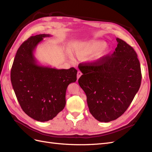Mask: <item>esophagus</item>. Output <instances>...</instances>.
Segmentation results:
<instances>
[{
    "mask_svg": "<svg viewBox=\"0 0 152 152\" xmlns=\"http://www.w3.org/2000/svg\"><path fill=\"white\" fill-rule=\"evenodd\" d=\"M81 75H82V73L80 71L78 72H77V80L79 79V78L81 77Z\"/></svg>",
    "mask_w": 152,
    "mask_h": 152,
    "instance_id": "obj_1",
    "label": "esophagus"
}]
</instances>
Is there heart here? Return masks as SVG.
Returning a JSON list of instances; mask_svg holds the SVG:
<instances>
[{"label":"heart","mask_w":152,"mask_h":152,"mask_svg":"<svg viewBox=\"0 0 152 152\" xmlns=\"http://www.w3.org/2000/svg\"><path fill=\"white\" fill-rule=\"evenodd\" d=\"M107 42L102 40H93L78 44L75 48V53L79 58H85L95 53L91 59L94 65H99L108 56L110 49L105 47Z\"/></svg>","instance_id":"1"}]
</instances>
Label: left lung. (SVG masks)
<instances>
[{"instance_id": "obj_1", "label": "left lung", "mask_w": 152, "mask_h": 152, "mask_svg": "<svg viewBox=\"0 0 152 152\" xmlns=\"http://www.w3.org/2000/svg\"><path fill=\"white\" fill-rule=\"evenodd\" d=\"M114 53L99 65L84 63L79 84L87 96L89 112L96 120L108 122L126 111L138 91L141 72L137 54L125 41L117 38Z\"/></svg>"}]
</instances>
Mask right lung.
Here are the masks:
<instances>
[{
    "mask_svg": "<svg viewBox=\"0 0 152 152\" xmlns=\"http://www.w3.org/2000/svg\"><path fill=\"white\" fill-rule=\"evenodd\" d=\"M49 34L31 36L18 49L11 72L14 91L22 110L39 122H47L65 108L68 86L77 80V70L40 65L34 52Z\"/></svg>",
    "mask_w": 152,
    "mask_h": 152,
    "instance_id": "right-lung-1",
    "label": "right lung"
}]
</instances>
